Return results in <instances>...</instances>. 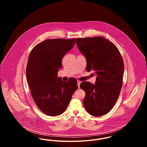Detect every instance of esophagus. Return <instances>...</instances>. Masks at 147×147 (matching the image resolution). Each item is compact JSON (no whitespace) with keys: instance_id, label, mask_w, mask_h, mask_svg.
<instances>
[{"instance_id":"34e87169","label":"esophagus","mask_w":147,"mask_h":147,"mask_svg":"<svg viewBox=\"0 0 147 147\" xmlns=\"http://www.w3.org/2000/svg\"><path fill=\"white\" fill-rule=\"evenodd\" d=\"M80 83H81V82H80V81H79V80H78V81H77V84H78V88H80Z\"/></svg>"}]
</instances>
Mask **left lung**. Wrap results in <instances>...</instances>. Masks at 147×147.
Here are the masks:
<instances>
[{
	"mask_svg": "<svg viewBox=\"0 0 147 147\" xmlns=\"http://www.w3.org/2000/svg\"><path fill=\"white\" fill-rule=\"evenodd\" d=\"M78 49L86 60V70L96 76L92 84L82 82L84 107L89 114L101 116L114 106L122 85L124 64L117 47L102 37L77 38Z\"/></svg>",
	"mask_w": 147,
	"mask_h": 147,
	"instance_id": "1",
	"label": "left lung"
}]
</instances>
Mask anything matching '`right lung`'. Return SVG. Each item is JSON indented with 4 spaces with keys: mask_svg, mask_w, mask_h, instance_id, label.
Returning <instances> with one entry per match:
<instances>
[{
    "mask_svg": "<svg viewBox=\"0 0 147 147\" xmlns=\"http://www.w3.org/2000/svg\"><path fill=\"white\" fill-rule=\"evenodd\" d=\"M75 43L76 39H47L37 44L30 53L27 81L35 104L47 115L56 116L64 112L78 89L75 78L67 82L57 77L63 57Z\"/></svg>",
    "mask_w": 147,
    "mask_h": 147,
    "instance_id": "1",
    "label": "right lung"
}]
</instances>
